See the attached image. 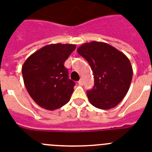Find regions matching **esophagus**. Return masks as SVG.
<instances>
[{"instance_id": "1", "label": "esophagus", "mask_w": 152, "mask_h": 152, "mask_svg": "<svg viewBox=\"0 0 152 152\" xmlns=\"http://www.w3.org/2000/svg\"><path fill=\"white\" fill-rule=\"evenodd\" d=\"M78 83H79V85H80V86H83V79H81V80L79 81Z\"/></svg>"}]
</instances>
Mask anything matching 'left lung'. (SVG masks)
<instances>
[{
	"label": "left lung",
	"instance_id": "left-lung-1",
	"mask_svg": "<svg viewBox=\"0 0 152 152\" xmlns=\"http://www.w3.org/2000/svg\"><path fill=\"white\" fill-rule=\"evenodd\" d=\"M77 52L94 73V86L87 91L90 104L101 110L115 107L131 86L133 69L128 58L110 45L94 41L83 44Z\"/></svg>",
	"mask_w": 152,
	"mask_h": 152
}]
</instances>
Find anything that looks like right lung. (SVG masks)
<instances>
[{"instance_id": "obj_1", "label": "right lung", "mask_w": 152, "mask_h": 152, "mask_svg": "<svg viewBox=\"0 0 152 152\" xmlns=\"http://www.w3.org/2000/svg\"><path fill=\"white\" fill-rule=\"evenodd\" d=\"M75 48L72 44L48 45L31 55L23 64L27 91L41 107L54 110L69 101L75 83L69 79L64 62Z\"/></svg>"}]
</instances>
